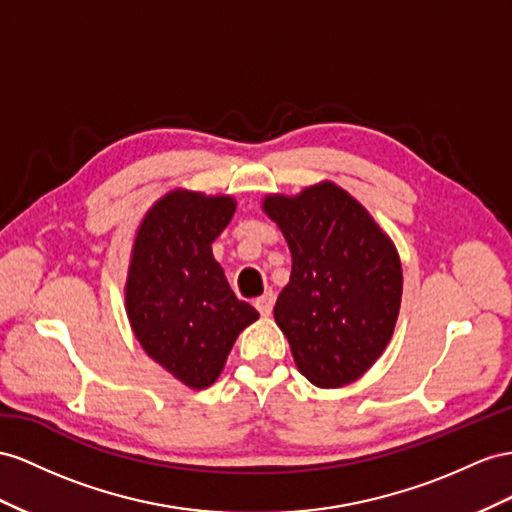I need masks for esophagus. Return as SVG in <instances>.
Instances as JSON below:
<instances>
[{"instance_id":"34e87169","label":"esophagus","mask_w":512,"mask_h":512,"mask_svg":"<svg viewBox=\"0 0 512 512\" xmlns=\"http://www.w3.org/2000/svg\"><path fill=\"white\" fill-rule=\"evenodd\" d=\"M255 307H257L261 316H270L272 307H274V294L266 292V294H261L259 298H255Z\"/></svg>"}]
</instances>
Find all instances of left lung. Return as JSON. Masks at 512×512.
<instances>
[{
    "mask_svg": "<svg viewBox=\"0 0 512 512\" xmlns=\"http://www.w3.org/2000/svg\"><path fill=\"white\" fill-rule=\"evenodd\" d=\"M292 253L274 305L298 372L316 387L355 383L391 342L402 300L396 244L355 196L320 181L294 196L266 194Z\"/></svg>",
    "mask_w": 512,
    "mask_h": 512,
    "instance_id": "8db88e82",
    "label": "left lung"
}]
</instances>
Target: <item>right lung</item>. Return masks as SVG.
Instances as JSON below:
<instances>
[{
  "instance_id": "1",
  "label": "right lung",
  "mask_w": 512,
  "mask_h": 512,
  "mask_svg": "<svg viewBox=\"0 0 512 512\" xmlns=\"http://www.w3.org/2000/svg\"><path fill=\"white\" fill-rule=\"evenodd\" d=\"M231 194L175 188L142 216L131 244L125 311L144 352L190 389H207L259 313L238 300L212 242L235 214Z\"/></svg>"
}]
</instances>
